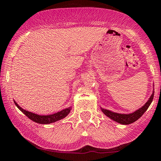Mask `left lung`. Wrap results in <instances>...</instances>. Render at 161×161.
<instances>
[{"instance_id":"1","label":"left lung","mask_w":161,"mask_h":161,"mask_svg":"<svg viewBox=\"0 0 161 161\" xmlns=\"http://www.w3.org/2000/svg\"><path fill=\"white\" fill-rule=\"evenodd\" d=\"M153 95H154V91L153 90V93H152L150 97L149 98L147 102L145 103L142 107H140V109H138L137 110H136L133 113H128V114H123V113H113L110 110H108V109H105L101 107V110L106 116L109 118V119H113V121H116L117 123H121L123 125H128L130 123H134L135 121H136L137 119H140L142 116H143V113L147 111V109H148V107L150 106V105L151 104L152 101L153 99Z\"/></svg>"}]
</instances>
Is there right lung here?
Here are the masks:
<instances>
[{
    "instance_id": "1",
    "label": "right lung",
    "mask_w": 161,
    "mask_h": 161,
    "mask_svg": "<svg viewBox=\"0 0 161 161\" xmlns=\"http://www.w3.org/2000/svg\"><path fill=\"white\" fill-rule=\"evenodd\" d=\"M14 102L17 107L22 112L25 116H28L32 121L40 123V124H49V123H55V122L60 120V119H63L65 116H67L69 115V113H70L71 109H72V106H70V107L66 108L65 109H62V111H59L58 113H54V114L47 115V116H42V115H38L36 113L25 110V109H22L21 106H18V104L15 101H14Z\"/></svg>"
}]
</instances>
